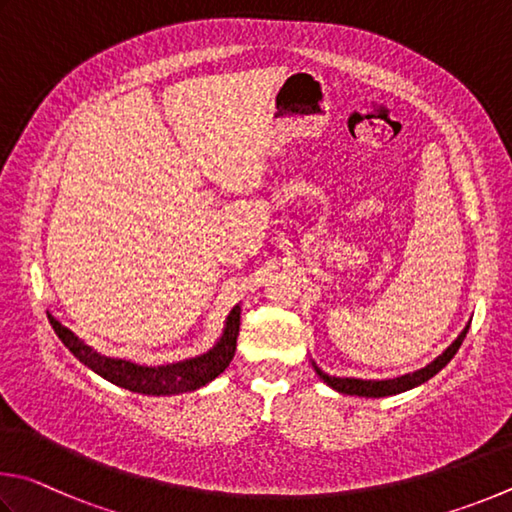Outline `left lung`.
Wrapping results in <instances>:
<instances>
[{
	"instance_id": "1",
	"label": "left lung",
	"mask_w": 512,
	"mask_h": 512,
	"mask_svg": "<svg viewBox=\"0 0 512 512\" xmlns=\"http://www.w3.org/2000/svg\"><path fill=\"white\" fill-rule=\"evenodd\" d=\"M470 330V321L468 326L461 330V335L454 339V342L445 348V351L436 357L434 362H429L423 369H418L414 373H407V375H400V378H393V380H360V378H335V375H328L319 369V366L312 362L315 366V371L321 380H324L330 389H335L339 393H346V396H360V398H387V396H396V393L402 391H409L414 387H420V384H425L427 380H432L434 375L445 369L447 362L452 360L459 351L465 335H468Z\"/></svg>"
}]
</instances>
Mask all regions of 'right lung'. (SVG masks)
<instances>
[{"mask_svg": "<svg viewBox=\"0 0 512 512\" xmlns=\"http://www.w3.org/2000/svg\"><path fill=\"white\" fill-rule=\"evenodd\" d=\"M47 315L60 342L74 353L78 362H83L87 369H92L96 375H101L103 380L116 384V387L128 389L132 393H143V396H177V393L200 389L218 378L233 360L240 330V306H233L227 321H224L220 339L209 351L188 357V360L182 362L146 366L134 364L130 360H119V357L101 355L92 346H87L78 335L71 333L67 326H62L51 312H47Z\"/></svg>", "mask_w": 512, "mask_h": 512, "instance_id": "add662e5", "label": "right lung"}]
</instances>
